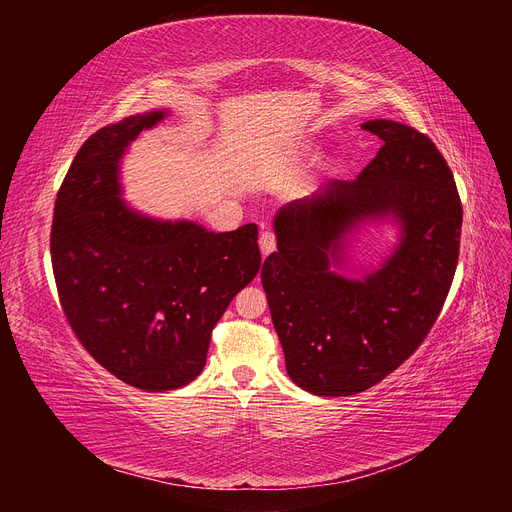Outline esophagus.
<instances>
[{
  "instance_id": "obj_1",
  "label": "esophagus",
  "mask_w": 512,
  "mask_h": 512,
  "mask_svg": "<svg viewBox=\"0 0 512 512\" xmlns=\"http://www.w3.org/2000/svg\"><path fill=\"white\" fill-rule=\"evenodd\" d=\"M258 245H260L262 256H269L275 250V235H273V232L271 230H262V235L258 239Z\"/></svg>"
}]
</instances>
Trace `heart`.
Listing matches in <instances>:
<instances>
[{
    "mask_svg": "<svg viewBox=\"0 0 512 512\" xmlns=\"http://www.w3.org/2000/svg\"><path fill=\"white\" fill-rule=\"evenodd\" d=\"M316 145L309 141V138H294V141L288 143V156L292 158H307L312 156Z\"/></svg>",
    "mask_w": 512,
    "mask_h": 512,
    "instance_id": "heart-1",
    "label": "heart"
}]
</instances>
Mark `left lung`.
<instances>
[{"mask_svg": "<svg viewBox=\"0 0 512 512\" xmlns=\"http://www.w3.org/2000/svg\"><path fill=\"white\" fill-rule=\"evenodd\" d=\"M361 128L384 143L378 156L354 181L277 209V252L260 271L288 376L320 397L361 393L404 363L436 322L459 258L463 211L431 138L391 119ZM376 223L396 243L378 268L354 270L349 241Z\"/></svg>", "mask_w": 512, "mask_h": 512, "instance_id": "obj_1", "label": "left lung"}]
</instances>
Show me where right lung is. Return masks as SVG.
Listing matches in <instances>:
<instances>
[{
	"label": "right lung",
	"instance_id": "add662e5",
	"mask_svg": "<svg viewBox=\"0 0 512 512\" xmlns=\"http://www.w3.org/2000/svg\"><path fill=\"white\" fill-rule=\"evenodd\" d=\"M168 115L153 108L89 136L61 183L51 230L72 331L104 369L151 393L203 371L213 327L260 269L256 224L213 232L123 200V156Z\"/></svg>",
	"mask_w": 512,
	"mask_h": 512
}]
</instances>
